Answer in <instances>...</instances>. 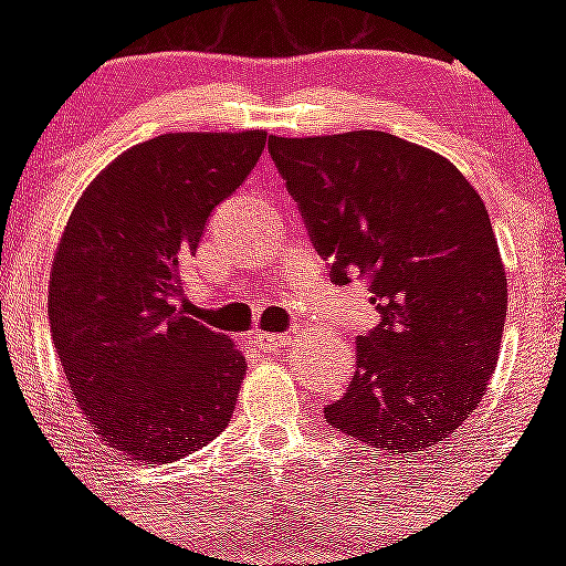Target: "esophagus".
<instances>
[{
    "label": "esophagus",
    "instance_id": "1",
    "mask_svg": "<svg viewBox=\"0 0 566 566\" xmlns=\"http://www.w3.org/2000/svg\"><path fill=\"white\" fill-rule=\"evenodd\" d=\"M249 343L258 348V352H280V348H289L292 345V337L289 334H263V332H254L252 337H249Z\"/></svg>",
    "mask_w": 566,
    "mask_h": 566
}]
</instances>
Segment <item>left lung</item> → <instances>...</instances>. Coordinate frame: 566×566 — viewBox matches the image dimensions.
Instances as JSON below:
<instances>
[{
    "label": "left lung",
    "mask_w": 566,
    "mask_h": 566,
    "mask_svg": "<svg viewBox=\"0 0 566 566\" xmlns=\"http://www.w3.org/2000/svg\"><path fill=\"white\" fill-rule=\"evenodd\" d=\"M337 286L368 280L379 326L326 422L391 453L451 442L496 371L507 277L479 192L448 158L391 133L269 138Z\"/></svg>",
    "instance_id": "left-lung-1"
}]
</instances>
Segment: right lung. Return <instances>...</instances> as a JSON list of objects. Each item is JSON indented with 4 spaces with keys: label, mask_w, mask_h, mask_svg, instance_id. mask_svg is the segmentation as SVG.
Wrapping results in <instances>:
<instances>
[{
    "label": "right lung",
    "mask_w": 566,
    "mask_h": 566,
    "mask_svg": "<svg viewBox=\"0 0 566 566\" xmlns=\"http://www.w3.org/2000/svg\"><path fill=\"white\" fill-rule=\"evenodd\" d=\"M263 147V129L158 135L73 207L50 269V337L78 411L122 457L172 462L232 419L247 359L178 300L209 214Z\"/></svg>",
    "instance_id": "obj_1"
}]
</instances>
